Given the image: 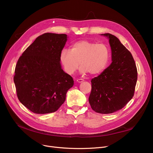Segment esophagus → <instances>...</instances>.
Returning <instances> with one entry per match:
<instances>
[{
  "label": "esophagus",
  "instance_id": "obj_1",
  "mask_svg": "<svg viewBox=\"0 0 153 153\" xmlns=\"http://www.w3.org/2000/svg\"><path fill=\"white\" fill-rule=\"evenodd\" d=\"M83 81H84V80L82 79H77V82H79V83L82 82Z\"/></svg>",
  "mask_w": 153,
  "mask_h": 153
}]
</instances>
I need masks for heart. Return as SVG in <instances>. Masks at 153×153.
Segmentation results:
<instances>
[{"label": "heart", "instance_id": "1", "mask_svg": "<svg viewBox=\"0 0 153 153\" xmlns=\"http://www.w3.org/2000/svg\"><path fill=\"white\" fill-rule=\"evenodd\" d=\"M110 55V50L106 45L82 39L72 44L71 50L62 49L59 59L64 71L69 74H74L81 64L82 73L96 75L106 68Z\"/></svg>", "mask_w": 153, "mask_h": 153}]
</instances>
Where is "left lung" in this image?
<instances>
[{"label":"left lung","instance_id":"1","mask_svg":"<svg viewBox=\"0 0 153 153\" xmlns=\"http://www.w3.org/2000/svg\"><path fill=\"white\" fill-rule=\"evenodd\" d=\"M101 35L109 39L112 62L91 80L89 102L95 112L108 114L121 110L133 98L138 72L132 54L118 38L110 33Z\"/></svg>","mask_w":153,"mask_h":153}]
</instances>
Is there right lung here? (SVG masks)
<instances>
[{
  "label": "right lung",
  "mask_w": 153,
  "mask_h": 153,
  "mask_svg": "<svg viewBox=\"0 0 153 153\" xmlns=\"http://www.w3.org/2000/svg\"><path fill=\"white\" fill-rule=\"evenodd\" d=\"M67 39L66 34L40 35L16 64L13 81L18 99L35 114L57 111L74 85L72 77L62 69L59 59Z\"/></svg>",
  "instance_id": "right-lung-1"
}]
</instances>
